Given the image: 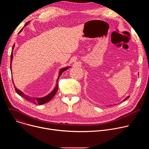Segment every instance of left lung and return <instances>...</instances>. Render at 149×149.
I'll return each mask as SVG.
<instances>
[{
	"label": "left lung",
	"mask_w": 149,
	"mask_h": 149,
	"mask_svg": "<svg viewBox=\"0 0 149 149\" xmlns=\"http://www.w3.org/2000/svg\"><path fill=\"white\" fill-rule=\"evenodd\" d=\"M129 97H130V96H128V97H126V98H125V99H124V100H123V101H124V100H127V98H129Z\"/></svg>",
	"instance_id": "obj_1"
}]
</instances>
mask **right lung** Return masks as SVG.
Returning <instances> with one entry per match:
<instances>
[{
    "instance_id": "1",
    "label": "right lung",
    "mask_w": 149,
    "mask_h": 149,
    "mask_svg": "<svg viewBox=\"0 0 149 149\" xmlns=\"http://www.w3.org/2000/svg\"><path fill=\"white\" fill-rule=\"evenodd\" d=\"M28 23H26V24L24 26H25L28 24ZM22 29L20 31V32L22 31ZM14 47H15V44L13 45V47H12V52H11V55H10V70H11V71H12V70H11V63H12V59H13V53H12V51H13V48H14ZM68 68V67H66V68H62V69H61V70H60V72H59V77H58V79H57V82H56L57 84H56V87H55L54 90L50 94H49L48 95H47V96H45V97H42V98L31 97H29V96H28V95H25L24 93H23L22 91H20L19 89H17V88L14 86L15 90L16 92L17 93V94H19V95H20L21 97H23V98H25V100H28V101H30V102H32V103H33V104H38V105L44 104H45V103L48 102L49 101H50V100L54 97V95H55V94H56V93L57 92L58 89V79L59 78L63 72H64L65 71H66Z\"/></svg>"
}]
</instances>
